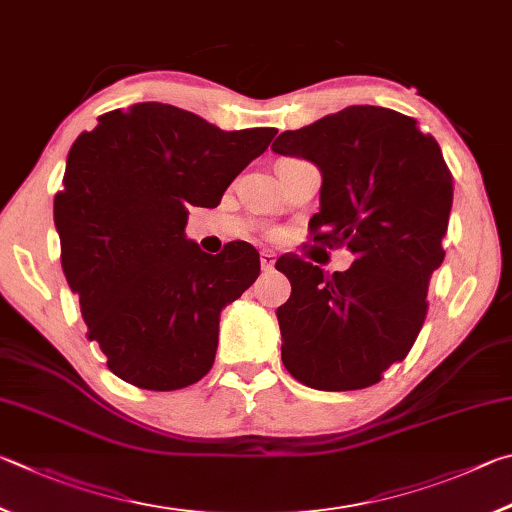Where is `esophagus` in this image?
Wrapping results in <instances>:
<instances>
[{
    "label": "esophagus",
    "instance_id": "1",
    "mask_svg": "<svg viewBox=\"0 0 512 512\" xmlns=\"http://www.w3.org/2000/svg\"><path fill=\"white\" fill-rule=\"evenodd\" d=\"M274 263H276V256L272 254V251H263V254H261V265H263V270H272Z\"/></svg>",
    "mask_w": 512,
    "mask_h": 512
}]
</instances>
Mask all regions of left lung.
<instances>
[{
  "label": "left lung",
  "mask_w": 512,
  "mask_h": 512,
  "mask_svg": "<svg viewBox=\"0 0 512 512\" xmlns=\"http://www.w3.org/2000/svg\"><path fill=\"white\" fill-rule=\"evenodd\" d=\"M272 150L319 168L310 229L355 256L330 276L301 258H279L292 283L276 310L285 369L319 391L371 387L414 346L429 276L445 258L454 193L443 152L414 119L375 105L281 132Z\"/></svg>",
  "instance_id": "8db88e82"
}]
</instances>
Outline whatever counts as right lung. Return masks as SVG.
<instances>
[{
    "label": "right lung",
    "mask_w": 512,
    "mask_h": 512,
    "mask_svg": "<svg viewBox=\"0 0 512 512\" xmlns=\"http://www.w3.org/2000/svg\"><path fill=\"white\" fill-rule=\"evenodd\" d=\"M276 132L134 103L74 141L53 222L87 337L116 378L175 391L209 373L222 310L258 279L261 258L249 242L206 254L186 238L188 206H218Z\"/></svg>",
    "instance_id": "obj_1"
}]
</instances>
